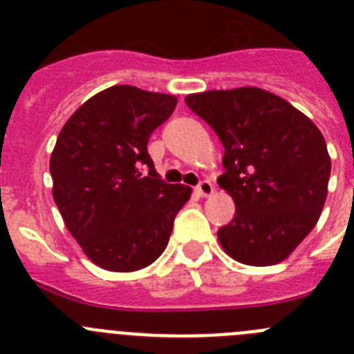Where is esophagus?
Masks as SVG:
<instances>
[{"label": "esophagus", "instance_id": "1", "mask_svg": "<svg viewBox=\"0 0 354 354\" xmlns=\"http://www.w3.org/2000/svg\"><path fill=\"white\" fill-rule=\"evenodd\" d=\"M212 192H214V187H212V184L209 183V180H202V183L196 186V193L202 196H209L212 195Z\"/></svg>", "mask_w": 354, "mask_h": 354}]
</instances>
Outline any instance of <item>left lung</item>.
<instances>
[{
	"label": "left lung",
	"mask_w": 354,
	"mask_h": 354,
	"mask_svg": "<svg viewBox=\"0 0 354 354\" xmlns=\"http://www.w3.org/2000/svg\"><path fill=\"white\" fill-rule=\"evenodd\" d=\"M225 147L218 184L236 214L218 230L225 252L248 266L282 262L310 234L328 195L331 159L314 122L255 86L186 97Z\"/></svg>",
	"instance_id": "left-lung-1"
}]
</instances>
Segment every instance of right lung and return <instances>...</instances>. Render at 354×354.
<instances>
[{
	"label": "right lung",
	"instance_id": "right-lung-1",
	"mask_svg": "<svg viewBox=\"0 0 354 354\" xmlns=\"http://www.w3.org/2000/svg\"><path fill=\"white\" fill-rule=\"evenodd\" d=\"M175 106L174 95L117 84L80 106L58 134L53 198L86 257L104 270L152 264L192 196V187L159 179L147 150Z\"/></svg>",
	"mask_w": 354,
	"mask_h": 354
}]
</instances>
